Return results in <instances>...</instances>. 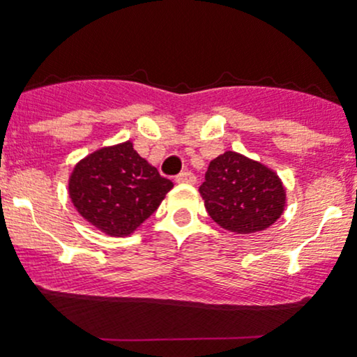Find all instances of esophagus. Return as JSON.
Segmentation results:
<instances>
[{
    "mask_svg": "<svg viewBox=\"0 0 357 357\" xmlns=\"http://www.w3.org/2000/svg\"><path fill=\"white\" fill-rule=\"evenodd\" d=\"M174 181L176 183H184V184H195L196 178H195V174L190 173V171H184V173L176 176Z\"/></svg>",
    "mask_w": 357,
    "mask_h": 357,
    "instance_id": "obj_1",
    "label": "esophagus"
}]
</instances>
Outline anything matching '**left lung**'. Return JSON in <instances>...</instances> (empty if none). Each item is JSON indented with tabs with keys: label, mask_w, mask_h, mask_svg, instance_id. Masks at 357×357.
<instances>
[{
	"label": "left lung",
	"mask_w": 357,
	"mask_h": 357,
	"mask_svg": "<svg viewBox=\"0 0 357 357\" xmlns=\"http://www.w3.org/2000/svg\"><path fill=\"white\" fill-rule=\"evenodd\" d=\"M199 192L213 221L238 235L267 230L285 210V188L275 171L233 151L213 159Z\"/></svg>",
	"instance_id": "left-lung-1"
}]
</instances>
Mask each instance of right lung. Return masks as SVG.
Returning <instances> with one entry per match:
<instances>
[{
  "label": "right lung",
  "instance_id": "right-lung-1",
  "mask_svg": "<svg viewBox=\"0 0 357 357\" xmlns=\"http://www.w3.org/2000/svg\"><path fill=\"white\" fill-rule=\"evenodd\" d=\"M173 188L132 142L102 147L73 167L68 195L75 210L110 236H129L149 218Z\"/></svg>",
  "mask_w": 357,
  "mask_h": 357
}]
</instances>
